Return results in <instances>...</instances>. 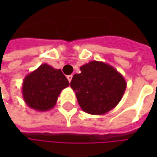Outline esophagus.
I'll return each mask as SVG.
<instances>
[{"mask_svg": "<svg viewBox=\"0 0 157 157\" xmlns=\"http://www.w3.org/2000/svg\"><path fill=\"white\" fill-rule=\"evenodd\" d=\"M67 79H68V81H69V82L71 81V79H72V75L67 76Z\"/></svg>", "mask_w": 157, "mask_h": 157, "instance_id": "34e87169", "label": "esophagus"}]
</instances>
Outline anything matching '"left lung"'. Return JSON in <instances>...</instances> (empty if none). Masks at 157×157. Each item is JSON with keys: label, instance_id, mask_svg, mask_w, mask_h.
<instances>
[{"label": "left lung", "instance_id": "1", "mask_svg": "<svg viewBox=\"0 0 157 157\" xmlns=\"http://www.w3.org/2000/svg\"><path fill=\"white\" fill-rule=\"evenodd\" d=\"M80 71L72 77L71 87L82 110L102 115L113 109L127 87L123 76L110 64L95 60L82 65Z\"/></svg>", "mask_w": 157, "mask_h": 157}]
</instances>
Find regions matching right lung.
Returning a JSON list of instances; mask_svg holds the SVG:
<instances>
[{"mask_svg":"<svg viewBox=\"0 0 157 157\" xmlns=\"http://www.w3.org/2000/svg\"><path fill=\"white\" fill-rule=\"evenodd\" d=\"M69 86V81L61 70L43 63L24 78L21 86L22 98L28 106L34 110L49 111L55 106L62 90Z\"/></svg>","mask_w":157,"mask_h":157,"instance_id":"add662e5","label":"right lung"}]
</instances>
